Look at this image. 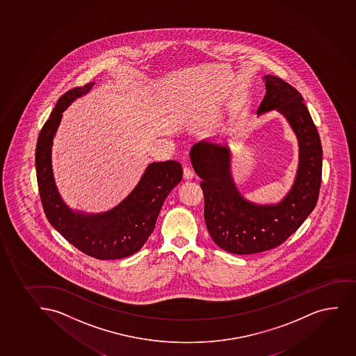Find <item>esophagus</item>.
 I'll list each match as a JSON object with an SVG mask.
<instances>
[{
    "instance_id": "1",
    "label": "esophagus",
    "mask_w": 356,
    "mask_h": 356,
    "mask_svg": "<svg viewBox=\"0 0 356 356\" xmlns=\"http://www.w3.org/2000/svg\"><path fill=\"white\" fill-rule=\"evenodd\" d=\"M185 180H191L193 178V171L191 168H184V173H183Z\"/></svg>"
}]
</instances>
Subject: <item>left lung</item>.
<instances>
[{"label":"left lung","instance_id":"obj_1","mask_svg":"<svg viewBox=\"0 0 356 356\" xmlns=\"http://www.w3.org/2000/svg\"><path fill=\"white\" fill-rule=\"evenodd\" d=\"M264 81L258 115L278 111L298 140V170L286 196L277 204L245 200L234 181L228 145L202 140L190 151L202 179L209 234L220 248L238 255L261 253L286 241L315 209L322 180V145L302 95L282 78L267 74Z\"/></svg>","mask_w":356,"mask_h":356}]
</instances>
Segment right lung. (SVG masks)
<instances>
[{
    "mask_svg": "<svg viewBox=\"0 0 356 356\" xmlns=\"http://www.w3.org/2000/svg\"><path fill=\"white\" fill-rule=\"evenodd\" d=\"M95 83L74 88L58 99L41 128L35 149L38 186L46 217L76 248L99 260L127 258L136 253L153 233L163 202L179 184L183 170L175 160L152 163L138 185L114 208L99 213L74 211L59 195L52 170V145L63 113Z\"/></svg>",
    "mask_w": 356,
    "mask_h": 356,
    "instance_id": "add662e5",
    "label": "right lung"
}]
</instances>
